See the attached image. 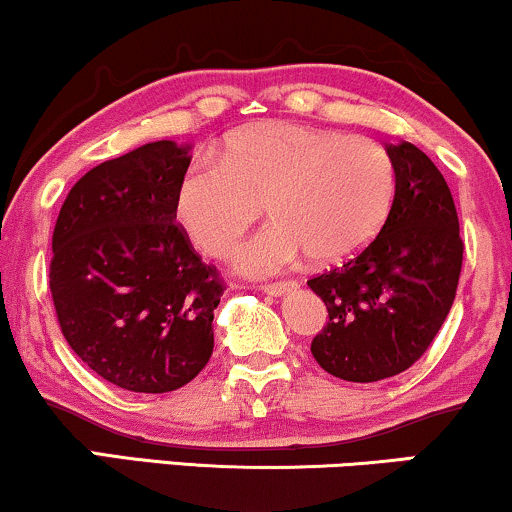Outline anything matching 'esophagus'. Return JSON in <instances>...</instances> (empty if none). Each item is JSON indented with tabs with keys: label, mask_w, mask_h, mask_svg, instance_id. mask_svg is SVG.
Segmentation results:
<instances>
[{
	"label": "esophagus",
	"mask_w": 512,
	"mask_h": 512,
	"mask_svg": "<svg viewBox=\"0 0 512 512\" xmlns=\"http://www.w3.org/2000/svg\"><path fill=\"white\" fill-rule=\"evenodd\" d=\"M293 288H295L293 281H279V283H264L262 291L267 295H272V298H281V295L293 291Z\"/></svg>",
	"instance_id": "34e87169"
}]
</instances>
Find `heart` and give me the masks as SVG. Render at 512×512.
<instances>
[{
  "mask_svg": "<svg viewBox=\"0 0 512 512\" xmlns=\"http://www.w3.org/2000/svg\"><path fill=\"white\" fill-rule=\"evenodd\" d=\"M396 197V166L377 140L300 123L240 128L214 150V166L186 171L174 217L209 257H229L264 205L274 221L236 255L248 276L303 257L341 264L379 236Z\"/></svg>",
  "mask_w": 512,
  "mask_h": 512,
  "instance_id": "heart-1",
  "label": "heart"
}]
</instances>
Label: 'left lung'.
Returning a JSON list of instances; mask_svg holds the SVG:
<instances>
[{
    "label": "left lung",
    "mask_w": 512,
    "mask_h": 512,
    "mask_svg": "<svg viewBox=\"0 0 512 512\" xmlns=\"http://www.w3.org/2000/svg\"><path fill=\"white\" fill-rule=\"evenodd\" d=\"M386 152L396 197L384 229L341 269L307 281L329 310L312 355L355 384L396 377L420 360L451 312L463 267L446 178L412 143H389Z\"/></svg>",
    "instance_id": "1"
}]
</instances>
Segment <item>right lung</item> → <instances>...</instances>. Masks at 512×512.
Wrapping results in <instances>:
<instances>
[{
    "label": "right lung",
    "instance_id": "obj_1",
    "mask_svg": "<svg viewBox=\"0 0 512 512\" xmlns=\"http://www.w3.org/2000/svg\"><path fill=\"white\" fill-rule=\"evenodd\" d=\"M190 145L157 140L90 169L61 205L49 291L61 334L102 379L135 393L176 391L214 350L224 295L176 224Z\"/></svg>",
    "mask_w": 512,
    "mask_h": 512
}]
</instances>
